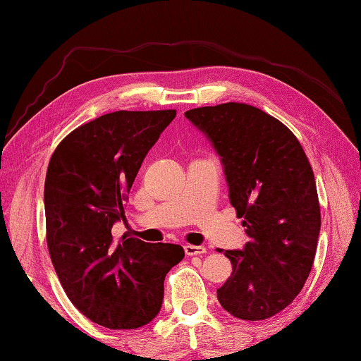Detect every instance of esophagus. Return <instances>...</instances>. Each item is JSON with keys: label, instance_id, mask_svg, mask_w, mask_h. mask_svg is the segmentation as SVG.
Here are the masks:
<instances>
[{"label": "esophagus", "instance_id": "esophagus-1", "mask_svg": "<svg viewBox=\"0 0 361 361\" xmlns=\"http://www.w3.org/2000/svg\"><path fill=\"white\" fill-rule=\"evenodd\" d=\"M185 252L188 256H202L204 252H206V248H204V246H196V245H186Z\"/></svg>", "mask_w": 361, "mask_h": 361}]
</instances>
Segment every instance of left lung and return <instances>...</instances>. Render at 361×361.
Here are the masks:
<instances>
[{
    "label": "left lung",
    "instance_id": "left-lung-1",
    "mask_svg": "<svg viewBox=\"0 0 361 361\" xmlns=\"http://www.w3.org/2000/svg\"><path fill=\"white\" fill-rule=\"evenodd\" d=\"M185 115L222 157L230 202L250 238L243 251H224L233 271L217 298L238 319L272 318L297 298L314 262L321 209L310 160L283 123L252 105Z\"/></svg>",
    "mask_w": 361,
    "mask_h": 361
}]
</instances>
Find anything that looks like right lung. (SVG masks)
<instances>
[{
	"instance_id": "add662e5",
	"label": "right lung",
	"mask_w": 361,
	"mask_h": 361,
	"mask_svg": "<svg viewBox=\"0 0 361 361\" xmlns=\"http://www.w3.org/2000/svg\"><path fill=\"white\" fill-rule=\"evenodd\" d=\"M175 115L106 113L69 133L48 164L43 199L53 267L71 303L109 329L152 321L166 272L185 257L180 245L111 235L144 157Z\"/></svg>"
}]
</instances>
